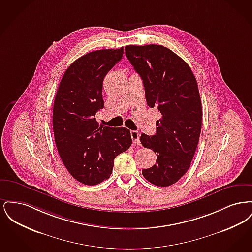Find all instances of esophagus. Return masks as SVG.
Returning <instances> with one entry per match:
<instances>
[{"label":"esophagus","instance_id":"obj_1","mask_svg":"<svg viewBox=\"0 0 252 252\" xmlns=\"http://www.w3.org/2000/svg\"><path fill=\"white\" fill-rule=\"evenodd\" d=\"M132 141H133V144H136V145H141V142H140V133L138 131H131Z\"/></svg>","mask_w":252,"mask_h":252}]
</instances>
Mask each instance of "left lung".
<instances>
[{
    "label": "left lung",
    "instance_id": "1",
    "mask_svg": "<svg viewBox=\"0 0 252 252\" xmlns=\"http://www.w3.org/2000/svg\"><path fill=\"white\" fill-rule=\"evenodd\" d=\"M126 56L143 80L149 108H157L155 135L140 141L157 154L155 165L143 170L150 183H176L191 165L201 132L202 106L196 79L189 65L162 45L126 46Z\"/></svg>",
    "mask_w": 252,
    "mask_h": 252
}]
</instances>
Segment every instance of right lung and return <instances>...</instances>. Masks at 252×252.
<instances>
[{
  "mask_svg": "<svg viewBox=\"0 0 252 252\" xmlns=\"http://www.w3.org/2000/svg\"><path fill=\"white\" fill-rule=\"evenodd\" d=\"M124 48L88 53L73 61L61 78L53 109V129L60 158L73 177L96 185L111 175L114 158L132 144L126 127L100 126L103 80L122 60Z\"/></svg>",
  "mask_w": 252,
  "mask_h": 252,
  "instance_id": "add662e5",
  "label": "right lung"
}]
</instances>
